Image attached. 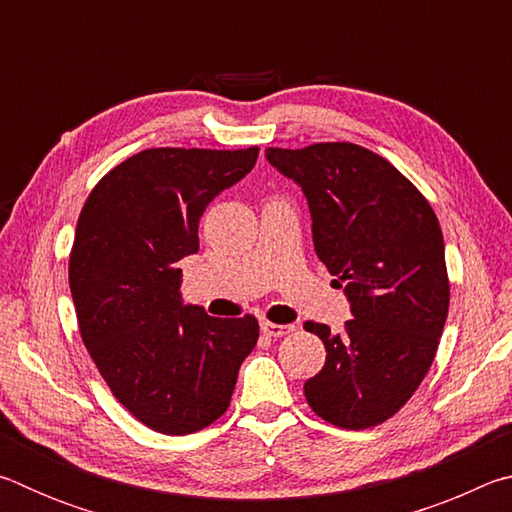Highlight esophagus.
Here are the masks:
<instances>
[{"label":"esophagus","mask_w":512,"mask_h":512,"mask_svg":"<svg viewBox=\"0 0 512 512\" xmlns=\"http://www.w3.org/2000/svg\"><path fill=\"white\" fill-rule=\"evenodd\" d=\"M262 332L266 336H271V339H280V336L293 332V325H277L271 323V320H262Z\"/></svg>","instance_id":"obj_1"}]
</instances>
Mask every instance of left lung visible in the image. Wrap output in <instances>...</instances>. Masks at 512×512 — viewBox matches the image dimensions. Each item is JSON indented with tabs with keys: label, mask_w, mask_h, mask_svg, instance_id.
I'll list each match as a JSON object with an SVG mask.
<instances>
[{
	"label": "left lung",
	"mask_w": 512,
	"mask_h": 512,
	"mask_svg": "<svg viewBox=\"0 0 512 512\" xmlns=\"http://www.w3.org/2000/svg\"><path fill=\"white\" fill-rule=\"evenodd\" d=\"M266 158L305 192L316 255L354 316L339 334L305 323L327 352L323 370L305 381L307 402L334 427H377L418 391L443 336L449 277L436 212L391 162L359 144L271 146Z\"/></svg>",
	"instance_id": "left-lung-1"
}]
</instances>
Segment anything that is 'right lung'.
<instances>
[{
    "label": "right lung",
    "instance_id": "obj_1",
    "mask_svg": "<svg viewBox=\"0 0 512 512\" xmlns=\"http://www.w3.org/2000/svg\"><path fill=\"white\" fill-rule=\"evenodd\" d=\"M259 149H146L103 176L69 255L81 339L117 402L167 436L228 411L255 316L214 318L180 300L176 264L198 250V221L255 167Z\"/></svg>",
    "mask_w": 512,
    "mask_h": 512
}]
</instances>
